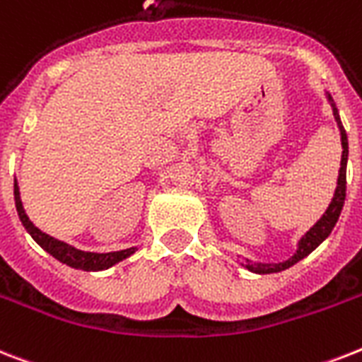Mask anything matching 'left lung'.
Segmentation results:
<instances>
[{
	"label": "left lung",
	"mask_w": 362,
	"mask_h": 362,
	"mask_svg": "<svg viewBox=\"0 0 362 362\" xmlns=\"http://www.w3.org/2000/svg\"><path fill=\"white\" fill-rule=\"evenodd\" d=\"M329 102H331V107H333V115L334 120H337V124H339L340 130V141H342V160H340V171H339V182H337V189H334V197L329 208L325 210V214L320 217V221L314 225L310 230L305 234L301 240H299L298 251L293 255L292 258H288L286 262H279V264H251L249 262L247 269L249 272L255 273H277L283 272V269H288L293 264H298L301 258H305L307 255L314 251V249L318 247L320 243L324 242L325 238L331 234V230L334 228L337 221H339L340 211H342L344 201H346V165H348V135H346V130H344L342 122H340V115L339 110H337V105L333 104V98L327 95Z\"/></svg>",
	"instance_id": "8db88e82"
}]
</instances>
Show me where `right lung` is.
Wrapping results in <instances>:
<instances>
[{"label": "right lung", "mask_w": 362, "mask_h": 362, "mask_svg": "<svg viewBox=\"0 0 362 362\" xmlns=\"http://www.w3.org/2000/svg\"><path fill=\"white\" fill-rule=\"evenodd\" d=\"M14 202H16V211H18L20 221L25 227V230L31 234V238H33L35 242L44 251L49 252L52 257L57 258L59 262L66 264V266L76 267V269H83V272H100V269H107V267L115 266L117 262L124 260V258H128L135 252V247L113 252H87L79 251V249L72 247L69 243L52 238L49 234L42 232L38 227H35L33 223L29 221L28 214H25V210L22 206V199H20V189L16 180H14Z\"/></svg>", "instance_id": "obj_1"}]
</instances>
